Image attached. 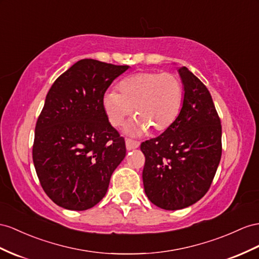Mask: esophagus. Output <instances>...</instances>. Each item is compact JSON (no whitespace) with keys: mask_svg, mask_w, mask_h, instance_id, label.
<instances>
[{"mask_svg":"<svg viewBox=\"0 0 259 259\" xmlns=\"http://www.w3.org/2000/svg\"><path fill=\"white\" fill-rule=\"evenodd\" d=\"M139 147H140V142H139V141L130 140V139H127V140H125V148H127L128 151L134 150V149H138Z\"/></svg>","mask_w":259,"mask_h":259,"instance_id":"34e87169","label":"esophagus"}]
</instances>
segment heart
Here are the masks:
<instances>
[{
	"label": "heart",
	"mask_w": 259,
	"mask_h": 259,
	"mask_svg": "<svg viewBox=\"0 0 259 259\" xmlns=\"http://www.w3.org/2000/svg\"><path fill=\"white\" fill-rule=\"evenodd\" d=\"M116 91L106 92L103 107L109 122L119 127L135 108L137 118L125 125V134L142 136L149 129L167 130L182 110L184 89L173 73L139 72L123 78Z\"/></svg>",
	"instance_id": "obj_1"
}]
</instances>
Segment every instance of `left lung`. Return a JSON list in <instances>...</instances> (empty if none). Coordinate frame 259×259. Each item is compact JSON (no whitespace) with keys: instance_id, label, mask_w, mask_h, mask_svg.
<instances>
[{"instance_id":"8db88e82","label":"left lung","mask_w":259,"mask_h":259,"mask_svg":"<svg viewBox=\"0 0 259 259\" xmlns=\"http://www.w3.org/2000/svg\"><path fill=\"white\" fill-rule=\"evenodd\" d=\"M184 88L182 110L161 136L141 144L145 195L164 210L196 203L213 181L222 154V128L204 84L186 66L178 68Z\"/></svg>"}]
</instances>
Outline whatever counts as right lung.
Wrapping results in <instances>:
<instances>
[{
  "label": "right lung",
  "instance_id": "right-lung-1",
  "mask_svg": "<svg viewBox=\"0 0 259 259\" xmlns=\"http://www.w3.org/2000/svg\"><path fill=\"white\" fill-rule=\"evenodd\" d=\"M128 69L83 59L59 76L46 96L32 161L45 193L59 207L88 210L107 193L125 144L108 121L103 96Z\"/></svg>",
  "mask_w": 259,
  "mask_h": 259
}]
</instances>
